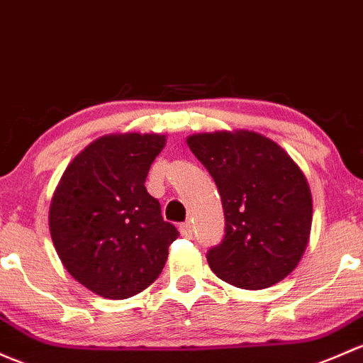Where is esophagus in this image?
<instances>
[{
    "label": "esophagus",
    "instance_id": "1",
    "mask_svg": "<svg viewBox=\"0 0 363 363\" xmlns=\"http://www.w3.org/2000/svg\"><path fill=\"white\" fill-rule=\"evenodd\" d=\"M179 231H181V235L184 236V238H191L193 236V226L189 220H186V223H182L181 226H179Z\"/></svg>",
    "mask_w": 363,
    "mask_h": 363
}]
</instances>
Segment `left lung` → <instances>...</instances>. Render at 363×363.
Returning a JSON list of instances; mask_svg holds the SVG:
<instances>
[{
  "mask_svg": "<svg viewBox=\"0 0 363 363\" xmlns=\"http://www.w3.org/2000/svg\"><path fill=\"white\" fill-rule=\"evenodd\" d=\"M189 150L208 170L224 208V236L207 252L212 272L259 291L297 266L311 230V193L299 167L255 132L198 133Z\"/></svg>",
  "mask_w": 363,
  "mask_h": 363,
  "instance_id": "obj_1",
  "label": "left lung"
}]
</instances>
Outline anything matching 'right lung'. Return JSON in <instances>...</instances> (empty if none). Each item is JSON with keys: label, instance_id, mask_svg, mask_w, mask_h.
<instances>
[{"label": "right lung", "instance_id": "add662e5", "mask_svg": "<svg viewBox=\"0 0 363 363\" xmlns=\"http://www.w3.org/2000/svg\"><path fill=\"white\" fill-rule=\"evenodd\" d=\"M165 137L106 135L69 163L50 205V235L64 268L91 292L127 299L162 273L177 228L147 193Z\"/></svg>", "mask_w": 363, "mask_h": 363}]
</instances>
